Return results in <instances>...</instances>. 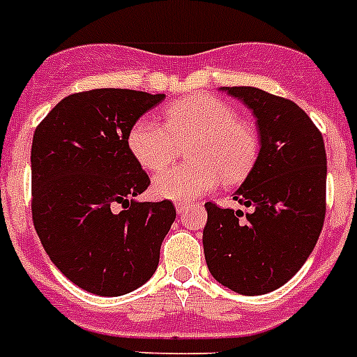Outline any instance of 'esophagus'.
<instances>
[{
    "mask_svg": "<svg viewBox=\"0 0 357 357\" xmlns=\"http://www.w3.org/2000/svg\"><path fill=\"white\" fill-rule=\"evenodd\" d=\"M188 206H190V204H188V203H178V204H176V212H178L179 215H181V213L187 212Z\"/></svg>",
    "mask_w": 357,
    "mask_h": 357,
    "instance_id": "34e87169",
    "label": "esophagus"
}]
</instances>
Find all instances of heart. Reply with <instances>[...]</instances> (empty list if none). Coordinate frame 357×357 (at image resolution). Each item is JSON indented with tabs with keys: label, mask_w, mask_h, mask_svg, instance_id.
I'll return each instance as SVG.
<instances>
[{
	"label": "heart",
	"mask_w": 357,
	"mask_h": 357,
	"mask_svg": "<svg viewBox=\"0 0 357 357\" xmlns=\"http://www.w3.org/2000/svg\"><path fill=\"white\" fill-rule=\"evenodd\" d=\"M165 123L144 116L131 127L127 144L132 156L151 172L165 169L176 160L179 147H187L188 163L172 167L154 178L158 197L192 201L226 183L243 181L259 154V138L250 123L237 119L230 104L210 95H194L170 104Z\"/></svg>",
	"instance_id": "heart-1"
}]
</instances>
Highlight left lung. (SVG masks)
Segmentation results:
<instances>
[{
	"mask_svg": "<svg viewBox=\"0 0 357 357\" xmlns=\"http://www.w3.org/2000/svg\"><path fill=\"white\" fill-rule=\"evenodd\" d=\"M222 91L253 111L260 151L234 194L250 212L204 204V259L219 284L255 296L284 286L314 250L325 219L327 154L318 127L294 102L252 86Z\"/></svg>",
	"mask_w": 357,
	"mask_h": 357,
	"instance_id": "8db88e82",
	"label": "left lung"
}]
</instances>
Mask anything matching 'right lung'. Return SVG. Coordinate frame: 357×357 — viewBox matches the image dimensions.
I'll list each match as a JSON object with an SVG mask.
<instances>
[{"label":"right lung","instance_id":"1","mask_svg":"<svg viewBox=\"0 0 357 357\" xmlns=\"http://www.w3.org/2000/svg\"><path fill=\"white\" fill-rule=\"evenodd\" d=\"M163 98L114 88L73 93L36 127L30 156L33 226L50 260L88 293H131L158 268L176 208L167 199H132L151 179L127 136ZM116 204L124 210L114 213Z\"/></svg>","mask_w":357,"mask_h":357}]
</instances>
